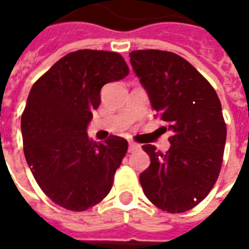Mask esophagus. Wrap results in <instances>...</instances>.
I'll use <instances>...</instances> for the list:
<instances>
[{
    "mask_svg": "<svg viewBox=\"0 0 249 249\" xmlns=\"http://www.w3.org/2000/svg\"><path fill=\"white\" fill-rule=\"evenodd\" d=\"M138 148H140V144L136 143V142H133V141L129 142V152L136 151V150H138Z\"/></svg>",
    "mask_w": 249,
    "mask_h": 249,
    "instance_id": "1",
    "label": "esophagus"
}]
</instances>
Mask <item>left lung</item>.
Returning a JSON list of instances; mask_svg holds the SVG:
<instances>
[{"instance_id":"8db88e82","label":"left lung","mask_w":249,"mask_h":249,"mask_svg":"<svg viewBox=\"0 0 249 249\" xmlns=\"http://www.w3.org/2000/svg\"><path fill=\"white\" fill-rule=\"evenodd\" d=\"M155 116L172 132L163 154L143 144L151 164L140 176L144 195L169 213L197 205L216 183L226 142L222 107L212 85L182 56L161 50L129 54Z\"/></svg>"}]
</instances>
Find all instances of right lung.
<instances>
[{"label":"right lung","instance_id":"obj_1","mask_svg":"<svg viewBox=\"0 0 249 249\" xmlns=\"http://www.w3.org/2000/svg\"><path fill=\"white\" fill-rule=\"evenodd\" d=\"M128 73L120 54L85 49L63 56L33 84L21 115L23 148L33 177L55 204L81 212L109 193L128 142L117 136L94 142L86 129L102 86Z\"/></svg>","mask_w":249,"mask_h":249}]
</instances>
